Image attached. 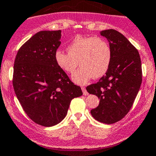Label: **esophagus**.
<instances>
[{"mask_svg":"<svg viewBox=\"0 0 156 156\" xmlns=\"http://www.w3.org/2000/svg\"><path fill=\"white\" fill-rule=\"evenodd\" d=\"M82 88V90H83V95H85V96H87V95H88V92H87V89L85 88L84 87H81Z\"/></svg>","mask_w":156,"mask_h":156,"instance_id":"esophagus-1","label":"esophagus"}]
</instances>
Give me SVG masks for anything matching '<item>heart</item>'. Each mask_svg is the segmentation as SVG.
Masks as SVG:
<instances>
[{
	"instance_id": "obj_1",
	"label": "heart",
	"mask_w": 156,
	"mask_h": 156,
	"mask_svg": "<svg viewBox=\"0 0 156 156\" xmlns=\"http://www.w3.org/2000/svg\"><path fill=\"white\" fill-rule=\"evenodd\" d=\"M67 52L57 50L54 54L55 61L67 73H73L80 65L72 76L73 80L78 84L86 83L93 77L98 79L103 76L112 63L110 45L100 37L77 35L67 46Z\"/></svg>"
}]
</instances>
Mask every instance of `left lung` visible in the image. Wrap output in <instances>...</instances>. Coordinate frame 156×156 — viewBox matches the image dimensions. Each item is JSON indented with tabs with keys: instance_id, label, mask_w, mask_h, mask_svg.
<instances>
[{
	"instance_id": "left-lung-1",
	"label": "left lung",
	"mask_w": 156,
	"mask_h": 156,
	"mask_svg": "<svg viewBox=\"0 0 156 156\" xmlns=\"http://www.w3.org/2000/svg\"><path fill=\"white\" fill-rule=\"evenodd\" d=\"M112 51L109 70L99 82L87 87L99 104L90 112L97 121L115 123L129 112L142 83V63L137 49L121 33L113 29L101 31Z\"/></svg>"
}]
</instances>
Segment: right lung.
I'll return each mask as SVG.
<instances>
[{"label": "right lung", "instance_id": "add662e5", "mask_svg": "<svg viewBox=\"0 0 156 156\" xmlns=\"http://www.w3.org/2000/svg\"><path fill=\"white\" fill-rule=\"evenodd\" d=\"M60 37V30L37 33L20 47L14 60L16 96L27 116L43 126L61 122L71 100L83 95L55 61Z\"/></svg>", "mask_w": 156, "mask_h": 156}]
</instances>
